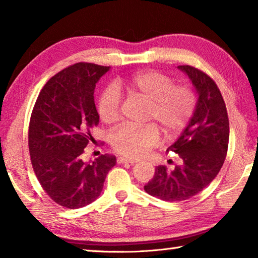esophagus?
<instances>
[{
  "instance_id": "obj_1",
  "label": "esophagus",
  "mask_w": 258,
  "mask_h": 258,
  "mask_svg": "<svg viewBox=\"0 0 258 258\" xmlns=\"http://www.w3.org/2000/svg\"><path fill=\"white\" fill-rule=\"evenodd\" d=\"M117 163H118V164H131V165H133L135 161L132 160V159H128V158H124V157H118V158H117Z\"/></svg>"
}]
</instances>
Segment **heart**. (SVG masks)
<instances>
[{
    "mask_svg": "<svg viewBox=\"0 0 258 258\" xmlns=\"http://www.w3.org/2000/svg\"><path fill=\"white\" fill-rule=\"evenodd\" d=\"M123 87L130 98L148 103L146 119L155 123L166 138L180 134L197 107V95L190 85H174L171 76L157 71L135 74ZM98 112L100 119L106 124L118 120L120 94L116 86L108 85L100 94ZM154 125L120 126L111 135L112 149L128 158L143 156L158 142L159 133Z\"/></svg>",
    "mask_w": 258,
    "mask_h": 258,
    "instance_id": "heart-1",
    "label": "heart"
}]
</instances>
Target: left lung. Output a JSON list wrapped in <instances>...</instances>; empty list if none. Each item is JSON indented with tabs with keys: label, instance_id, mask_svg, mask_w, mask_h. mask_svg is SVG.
<instances>
[{
	"label": "left lung",
	"instance_id": "8db88e82",
	"mask_svg": "<svg viewBox=\"0 0 258 258\" xmlns=\"http://www.w3.org/2000/svg\"><path fill=\"white\" fill-rule=\"evenodd\" d=\"M198 94L197 107L181 137L168 148L182 159L173 171L156 167L145 185L150 196L166 202H182L203 191L220 172L229 146V118L223 97L207 74L189 64L178 66Z\"/></svg>",
	"mask_w": 258,
	"mask_h": 258
}]
</instances>
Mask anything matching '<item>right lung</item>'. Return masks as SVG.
<instances>
[{
	"label": "right lung",
	"instance_id": "add662e5",
	"mask_svg": "<svg viewBox=\"0 0 258 258\" xmlns=\"http://www.w3.org/2000/svg\"><path fill=\"white\" fill-rule=\"evenodd\" d=\"M110 67L78 62L51 77L43 86L30 116L28 147L33 169L47 196L60 206L84 207L101 194L116 157L82 160L99 124L94 89Z\"/></svg>",
	"mask_w": 258,
	"mask_h": 258
}]
</instances>
